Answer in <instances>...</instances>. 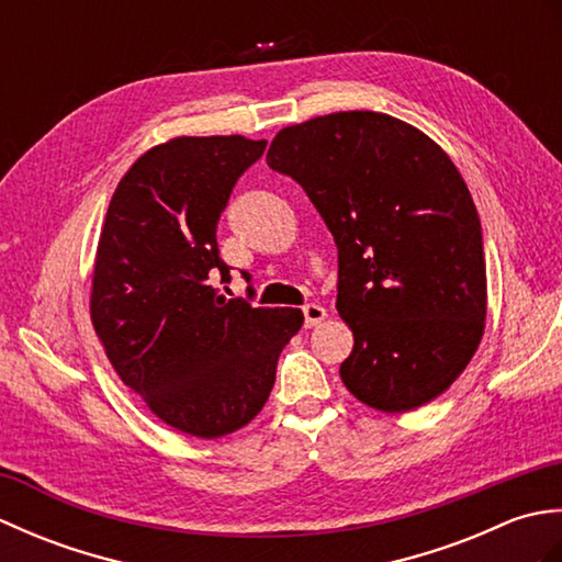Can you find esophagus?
Listing matches in <instances>:
<instances>
[{
	"mask_svg": "<svg viewBox=\"0 0 562 562\" xmlns=\"http://www.w3.org/2000/svg\"><path fill=\"white\" fill-rule=\"evenodd\" d=\"M324 318H326V308L321 306V304H306L304 306V324H306V328L318 326Z\"/></svg>",
	"mask_w": 562,
	"mask_h": 562,
	"instance_id": "34e87169",
	"label": "esophagus"
}]
</instances>
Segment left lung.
<instances>
[{"label":"left lung","instance_id":"obj_1","mask_svg":"<svg viewBox=\"0 0 562 562\" xmlns=\"http://www.w3.org/2000/svg\"><path fill=\"white\" fill-rule=\"evenodd\" d=\"M266 159L338 246L336 308L355 338L342 384L384 413L441 396L487 314L481 220L447 151L393 115L340 111L282 127Z\"/></svg>","mask_w":562,"mask_h":562}]
</instances>
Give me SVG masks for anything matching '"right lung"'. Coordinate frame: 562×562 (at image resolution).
Instances as JSON below:
<instances>
[{
    "mask_svg": "<svg viewBox=\"0 0 562 562\" xmlns=\"http://www.w3.org/2000/svg\"><path fill=\"white\" fill-rule=\"evenodd\" d=\"M241 135L173 137L130 166L111 198L91 274V324L123 384L161 423L200 439L266 405L300 308L250 306L212 288L229 278L217 222L266 151Z\"/></svg>",
    "mask_w": 562,
    "mask_h": 562,
    "instance_id": "obj_1",
    "label": "right lung"
}]
</instances>
